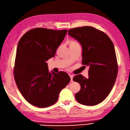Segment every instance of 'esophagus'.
I'll return each instance as SVG.
<instances>
[{"instance_id": "34e87169", "label": "esophagus", "mask_w": 130, "mask_h": 130, "mask_svg": "<svg viewBox=\"0 0 130 130\" xmlns=\"http://www.w3.org/2000/svg\"><path fill=\"white\" fill-rule=\"evenodd\" d=\"M70 76L71 78V82H73V76L72 74H70Z\"/></svg>"}]
</instances>
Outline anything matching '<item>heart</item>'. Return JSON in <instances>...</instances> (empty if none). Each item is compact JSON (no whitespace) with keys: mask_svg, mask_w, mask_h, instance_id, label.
<instances>
[{"mask_svg":"<svg viewBox=\"0 0 130 130\" xmlns=\"http://www.w3.org/2000/svg\"><path fill=\"white\" fill-rule=\"evenodd\" d=\"M71 43H77V42H72Z\"/></svg>","mask_w":130,"mask_h":130,"instance_id":"obj_1","label":"heart"}]
</instances>
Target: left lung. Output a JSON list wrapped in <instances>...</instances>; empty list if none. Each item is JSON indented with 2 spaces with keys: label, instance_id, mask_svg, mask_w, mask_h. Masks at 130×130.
<instances>
[{
  "label": "left lung",
  "instance_id": "1",
  "mask_svg": "<svg viewBox=\"0 0 130 130\" xmlns=\"http://www.w3.org/2000/svg\"><path fill=\"white\" fill-rule=\"evenodd\" d=\"M68 35L81 45L82 64L89 67L88 78L82 74L73 77L80 86L75 98L80 104L96 105L108 96L116 81L118 66L113 44L105 33L89 26L71 29Z\"/></svg>",
  "mask_w": 130,
  "mask_h": 130
}]
</instances>
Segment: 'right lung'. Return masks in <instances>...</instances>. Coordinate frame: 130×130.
Here are the masks:
<instances>
[{"label":"right lung","mask_w":130,"mask_h":130,"mask_svg":"<svg viewBox=\"0 0 130 130\" xmlns=\"http://www.w3.org/2000/svg\"><path fill=\"white\" fill-rule=\"evenodd\" d=\"M67 33L66 29L38 28L29 30L19 40L14 78L23 96L33 106L44 108L53 105L70 82L67 73L50 72L46 62L55 55Z\"/></svg>","instance_id":"1"}]
</instances>
